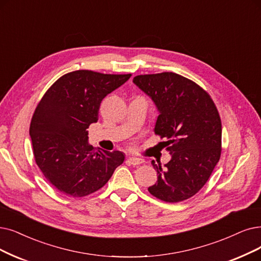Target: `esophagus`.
<instances>
[{"label":"esophagus","mask_w":261,"mask_h":261,"mask_svg":"<svg viewBox=\"0 0 261 261\" xmlns=\"http://www.w3.org/2000/svg\"><path fill=\"white\" fill-rule=\"evenodd\" d=\"M127 162H128L130 165H133V166H137V165H140V164L143 163L142 160L137 159V158H128V159H127Z\"/></svg>","instance_id":"obj_1"}]
</instances>
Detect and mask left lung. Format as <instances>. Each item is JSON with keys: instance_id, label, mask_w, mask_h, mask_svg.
I'll return each instance as SVG.
<instances>
[{"instance_id": "8db88e82", "label": "left lung", "mask_w": 261, "mask_h": 261, "mask_svg": "<svg viewBox=\"0 0 261 261\" xmlns=\"http://www.w3.org/2000/svg\"><path fill=\"white\" fill-rule=\"evenodd\" d=\"M134 83L160 111L155 134L165 138L171 160L152 161L158 181L148 191L166 202H180L199 192L222 153V122L210 94L193 80L171 71L139 75Z\"/></svg>"}]
</instances>
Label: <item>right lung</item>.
Instances as JSON below:
<instances>
[{"mask_svg":"<svg viewBox=\"0 0 261 261\" xmlns=\"http://www.w3.org/2000/svg\"><path fill=\"white\" fill-rule=\"evenodd\" d=\"M132 74L79 69L60 77L41 97L30 124L35 162L62 194L85 197L105 185L124 162L120 151H96L88 143L90 124L101 100Z\"/></svg>","mask_w":261,"mask_h":261,"instance_id":"1","label":"right lung"}]
</instances>
